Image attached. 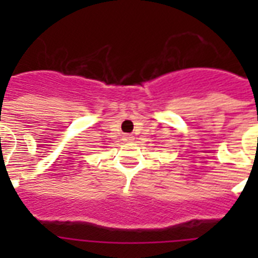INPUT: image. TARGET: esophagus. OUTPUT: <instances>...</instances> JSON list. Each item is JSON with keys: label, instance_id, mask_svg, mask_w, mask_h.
Segmentation results:
<instances>
[{"label": "esophagus", "instance_id": "obj_1", "mask_svg": "<svg viewBox=\"0 0 258 258\" xmlns=\"http://www.w3.org/2000/svg\"><path fill=\"white\" fill-rule=\"evenodd\" d=\"M134 138L131 137V135H130V134H125V135H123V141H125V142H131L133 141Z\"/></svg>", "mask_w": 258, "mask_h": 258}]
</instances>
